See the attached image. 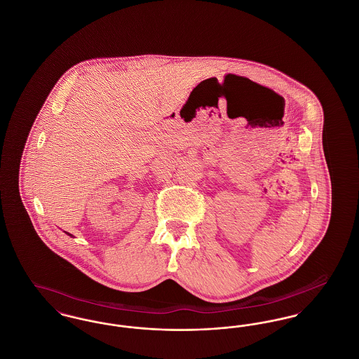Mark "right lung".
Listing matches in <instances>:
<instances>
[{
    "mask_svg": "<svg viewBox=\"0 0 359 359\" xmlns=\"http://www.w3.org/2000/svg\"><path fill=\"white\" fill-rule=\"evenodd\" d=\"M67 234H69V237H72V236H71V234H69V233H67Z\"/></svg>",
    "mask_w": 359,
    "mask_h": 359,
    "instance_id": "right-lung-1",
    "label": "right lung"
}]
</instances>
